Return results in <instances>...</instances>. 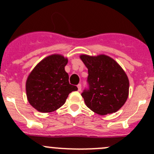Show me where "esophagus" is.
Instances as JSON below:
<instances>
[{
	"label": "esophagus",
	"mask_w": 154,
	"mask_h": 154,
	"mask_svg": "<svg viewBox=\"0 0 154 154\" xmlns=\"http://www.w3.org/2000/svg\"><path fill=\"white\" fill-rule=\"evenodd\" d=\"M77 88H78V91H81L82 86H81V84H80H80H78V85H77Z\"/></svg>",
	"instance_id": "34e87169"
}]
</instances>
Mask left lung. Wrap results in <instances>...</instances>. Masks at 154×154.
Returning a JSON list of instances; mask_svg holds the SVG:
<instances>
[{"label":"left lung","mask_w":154,"mask_h":154,"mask_svg":"<svg viewBox=\"0 0 154 154\" xmlns=\"http://www.w3.org/2000/svg\"><path fill=\"white\" fill-rule=\"evenodd\" d=\"M80 59L88 68V88L81 94L86 106L103 116L117 112L128 97L129 80L124 70L106 55H81Z\"/></svg>","instance_id":"1"}]
</instances>
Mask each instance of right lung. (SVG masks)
<instances>
[{
    "mask_svg": "<svg viewBox=\"0 0 154 154\" xmlns=\"http://www.w3.org/2000/svg\"><path fill=\"white\" fill-rule=\"evenodd\" d=\"M68 60L58 54L49 56L33 68L26 82L29 103L41 112H51L61 107L68 94L77 87L68 81L65 71Z\"/></svg>",
    "mask_w": 154,
    "mask_h": 154,
    "instance_id": "1",
    "label": "right lung"
}]
</instances>
